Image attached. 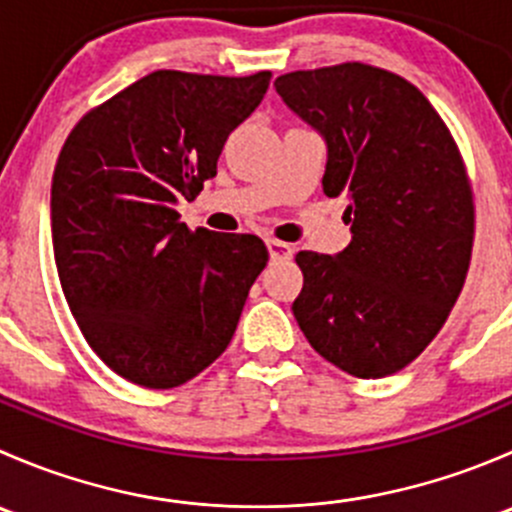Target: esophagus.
Here are the masks:
<instances>
[{"mask_svg":"<svg viewBox=\"0 0 512 512\" xmlns=\"http://www.w3.org/2000/svg\"><path fill=\"white\" fill-rule=\"evenodd\" d=\"M267 250H270V260H289L292 257V247L282 240H267Z\"/></svg>","mask_w":512,"mask_h":512,"instance_id":"obj_1","label":"esophagus"}]
</instances>
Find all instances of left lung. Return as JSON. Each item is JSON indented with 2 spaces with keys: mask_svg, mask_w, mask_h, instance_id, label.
Returning <instances> with one entry per match:
<instances>
[{
  "mask_svg": "<svg viewBox=\"0 0 512 512\" xmlns=\"http://www.w3.org/2000/svg\"><path fill=\"white\" fill-rule=\"evenodd\" d=\"M275 89L327 141L324 193L349 200L352 223L337 257L297 252L294 319L347 374H394L441 332L471 267L476 203L461 151L394 71L344 61L289 71Z\"/></svg>",
  "mask_w": 512,
  "mask_h": 512,
  "instance_id": "8db88e82",
  "label": "left lung"
}]
</instances>
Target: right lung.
I'll list each match as a JSON object with an SVG mask.
<instances>
[{
  "label": "right lung",
  "instance_id": "add662e5",
  "mask_svg": "<svg viewBox=\"0 0 512 512\" xmlns=\"http://www.w3.org/2000/svg\"><path fill=\"white\" fill-rule=\"evenodd\" d=\"M270 76L153 71L84 113L61 146L56 272L89 347L131 384L173 389L208 369L270 260L257 235L193 232L175 210L218 173Z\"/></svg>",
  "mask_w": 512,
  "mask_h": 512
}]
</instances>
